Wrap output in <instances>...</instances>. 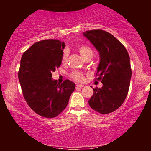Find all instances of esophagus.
I'll use <instances>...</instances> for the list:
<instances>
[{
    "instance_id": "34e87169",
    "label": "esophagus",
    "mask_w": 151,
    "mask_h": 151,
    "mask_svg": "<svg viewBox=\"0 0 151 151\" xmlns=\"http://www.w3.org/2000/svg\"><path fill=\"white\" fill-rule=\"evenodd\" d=\"M84 86V85L83 84H76V87H80V88H82V87H83Z\"/></svg>"
}]
</instances>
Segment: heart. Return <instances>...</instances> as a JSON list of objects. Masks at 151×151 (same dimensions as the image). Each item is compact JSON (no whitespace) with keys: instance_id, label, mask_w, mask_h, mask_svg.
<instances>
[{"instance_id":"b5f03b06","label":"heart","mask_w":151,"mask_h":151,"mask_svg":"<svg viewBox=\"0 0 151 151\" xmlns=\"http://www.w3.org/2000/svg\"><path fill=\"white\" fill-rule=\"evenodd\" d=\"M78 49L80 54L81 55V56L84 59L87 58H92L93 54L92 49L88 46H86V45H80V46L78 47ZM68 55H69V52H68V51H64L63 53V56H62V61H63V63H65L67 62ZM71 77L73 78L74 80L79 82L83 81L84 79L83 73L80 71H73V73H71Z\"/></svg>"}]
</instances>
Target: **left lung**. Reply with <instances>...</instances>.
Wrapping results in <instances>:
<instances>
[{"label": "left lung", "mask_w": 151, "mask_h": 151, "mask_svg": "<svg viewBox=\"0 0 151 151\" xmlns=\"http://www.w3.org/2000/svg\"><path fill=\"white\" fill-rule=\"evenodd\" d=\"M100 55L98 80L102 86L93 88L88 104L101 114L117 110L127 98L132 71L130 57L124 46L110 33L101 29L83 33Z\"/></svg>", "instance_id": "obj_1"}]
</instances>
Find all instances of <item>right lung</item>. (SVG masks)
Listing matches in <instances>:
<instances>
[{"label":"right lung","instance_id":"right-lung-1","mask_svg":"<svg viewBox=\"0 0 151 151\" xmlns=\"http://www.w3.org/2000/svg\"><path fill=\"white\" fill-rule=\"evenodd\" d=\"M64 42L41 40L34 43L20 60L18 79L22 93L31 109L40 116L58 115L69 102L76 84L69 80L62 84L53 80L52 73L62 63Z\"/></svg>","mask_w":151,"mask_h":151}]
</instances>
